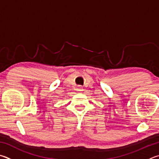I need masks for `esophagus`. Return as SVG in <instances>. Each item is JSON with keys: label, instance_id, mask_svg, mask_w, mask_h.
Wrapping results in <instances>:
<instances>
[{"label": "esophagus", "instance_id": "esophagus-1", "mask_svg": "<svg viewBox=\"0 0 159 159\" xmlns=\"http://www.w3.org/2000/svg\"><path fill=\"white\" fill-rule=\"evenodd\" d=\"M77 90L78 91H79V92H80V91H82L83 90V88H82V87H81V86H80V85H79V86H77Z\"/></svg>", "mask_w": 159, "mask_h": 159}]
</instances>
